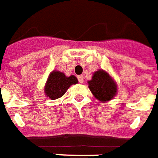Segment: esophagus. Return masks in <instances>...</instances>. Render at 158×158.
I'll list each match as a JSON object with an SVG mask.
<instances>
[{
    "label": "esophagus",
    "mask_w": 158,
    "mask_h": 158,
    "mask_svg": "<svg viewBox=\"0 0 158 158\" xmlns=\"http://www.w3.org/2000/svg\"><path fill=\"white\" fill-rule=\"evenodd\" d=\"M78 80L80 84H82L84 82V76L83 75H79L78 76Z\"/></svg>",
    "instance_id": "obj_1"
}]
</instances>
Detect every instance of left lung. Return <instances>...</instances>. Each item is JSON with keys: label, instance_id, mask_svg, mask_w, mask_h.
Listing matches in <instances>:
<instances>
[{"label": "left lung", "instance_id": "1", "mask_svg": "<svg viewBox=\"0 0 158 158\" xmlns=\"http://www.w3.org/2000/svg\"><path fill=\"white\" fill-rule=\"evenodd\" d=\"M88 84L92 94L101 102L110 100L116 94L117 87L115 83L104 70L95 72Z\"/></svg>", "mask_w": 158, "mask_h": 158}]
</instances>
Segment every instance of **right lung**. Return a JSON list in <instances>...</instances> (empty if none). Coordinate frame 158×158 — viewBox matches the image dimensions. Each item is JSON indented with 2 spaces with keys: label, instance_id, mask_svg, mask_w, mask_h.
<instances>
[{
  "label": "right lung",
  "instance_id": "add662e5",
  "mask_svg": "<svg viewBox=\"0 0 158 158\" xmlns=\"http://www.w3.org/2000/svg\"><path fill=\"white\" fill-rule=\"evenodd\" d=\"M78 83L75 76L66 77L64 73L59 71H52L50 73L45 86V94L51 100H57L65 94L70 85Z\"/></svg>",
  "mask_w": 158,
  "mask_h": 158
}]
</instances>
